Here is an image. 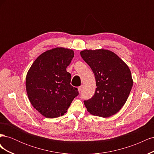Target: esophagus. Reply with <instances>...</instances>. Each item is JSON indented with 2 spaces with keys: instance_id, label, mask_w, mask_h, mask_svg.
I'll return each mask as SVG.
<instances>
[{
  "instance_id": "esophagus-1",
  "label": "esophagus",
  "mask_w": 154,
  "mask_h": 154,
  "mask_svg": "<svg viewBox=\"0 0 154 154\" xmlns=\"http://www.w3.org/2000/svg\"><path fill=\"white\" fill-rule=\"evenodd\" d=\"M82 88H83V85H81V86L79 87L78 88V91H79V92H81L82 90Z\"/></svg>"
}]
</instances>
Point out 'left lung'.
Instances as JSON below:
<instances>
[{
    "label": "left lung",
    "mask_w": 154,
    "mask_h": 154,
    "mask_svg": "<svg viewBox=\"0 0 154 154\" xmlns=\"http://www.w3.org/2000/svg\"><path fill=\"white\" fill-rule=\"evenodd\" d=\"M96 78V91L84 100L88 112L107 118L116 114L127 101L133 85L130 69L118 56L105 49L80 52Z\"/></svg>",
    "instance_id": "1"
}]
</instances>
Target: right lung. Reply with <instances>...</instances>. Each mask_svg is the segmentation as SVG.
<instances>
[{
	"instance_id": "add662e5",
	"label": "right lung",
	"mask_w": 154,
	"mask_h": 154,
	"mask_svg": "<svg viewBox=\"0 0 154 154\" xmlns=\"http://www.w3.org/2000/svg\"><path fill=\"white\" fill-rule=\"evenodd\" d=\"M74 57L72 50L57 48L40 54L27 74L26 86L34 108L46 118L63 115L79 92L71 83L66 68Z\"/></svg>"
}]
</instances>
